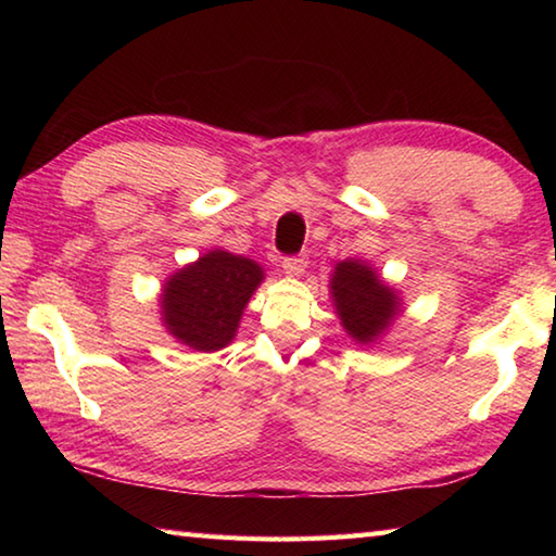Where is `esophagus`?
<instances>
[{
    "label": "esophagus",
    "instance_id": "34e87169",
    "mask_svg": "<svg viewBox=\"0 0 556 556\" xmlns=\"http://www.w3.org/2000/svg\"><path fill=\"white\" fill-rule=\"evenodd\" d=\"M281 267H285V271L289 277H301L308 267V257L306 255H296V257H287L285 262H281Z\"/></svg>",
    "mask_w": 556,
    "mask_h": 556
}]
</instances>
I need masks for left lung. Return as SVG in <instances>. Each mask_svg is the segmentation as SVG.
Returning a JSON list of instances; mask_svg holds the SVG:
<instances>
[{
	"mask_svg": "<svg viewBox=\"0 0 556 556\" xmlns=\"http://www.w3.org/2000/svg\"><path fill=\"white\" fill-rule=\"evenodd\" d=\"M328 294L343 331L357 345L378 343L404 312L400 291L388 285L380 271L365 260L348 257L336 262Z\"/></svg>",
	"mask_w": 556,
	"mask_h": 556,
	"instance_id": "1",
	"label": "left lung"
}]
</instances>
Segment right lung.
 <instances>
[{"label":"right lung","mask_w":556,"mask_h":556,"mask_svg":"<svg viewBox=\"0 0 556 556\" xmlns=\"http://www.w3.org/2000/svg\"><path fill=\"white\" fill-rule=\"evenodd\" d=\"M262 281L265 269L255 260L213 248L166 277L162 326L191 351H220L238 336L244 306Z\"/></svg>","instance_id":"add662e5"}]
</instances>
